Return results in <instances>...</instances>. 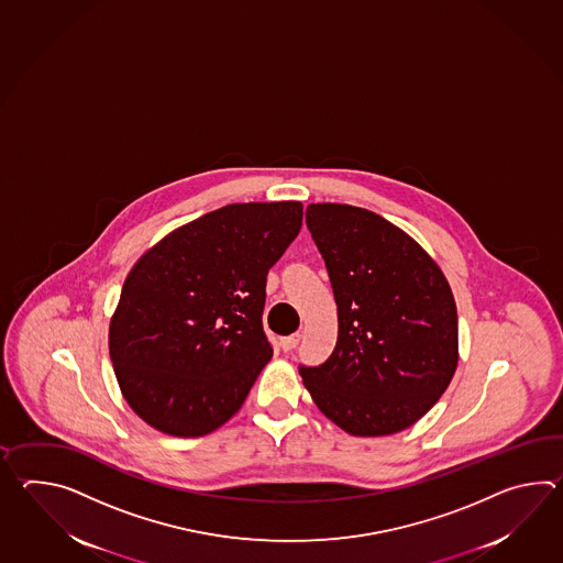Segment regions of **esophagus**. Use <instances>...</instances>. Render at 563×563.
<instances>
[{"label": "esophagus", "instance_id": "1", "mask_svg": "<svg viewBox=\"0 0 563 563\" xmlns=\"http://www.w3.org/2000/svg\"><path fill=\"white\" fill-rule=\"evenodd\" d=\"M300 333H292V335H288V338L280 339V347L283 351L295 350L297 345H299Z\"/></svg>", "mask_w": 563, "mask_h": 563}]
</instances>
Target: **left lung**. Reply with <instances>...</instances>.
Segmentation results:
<instances>
[{"mask_svg": "<svg viewBox=\"0 0 563 563\" xmlns=\"http://www.w3.org/2000/svg\"><path fill=\"white\" fill-rule=\"evenodd\" d=\"M305 222L338 302V345L300 365L317 408L353 437L412 426L449 388L459 317L449 280L398 225L347 203H309Z\"/></svg>", "mask_w": 563, "mask_h": 563, "instance_id": "obj_1", "label": "left lung"}]
</instances>
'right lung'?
I'll use <instances>...</instances> for the list:
<instances>
[{"mask_svg": "<svg viewBox=\"0 0 563 563\" xmlns=\"http://www.w3.org/2000/svg\"><path fill=\"white\" fill-rule=\"evenodd\" d=\"M300 224V201L230 203L139 258L109 329L114 375L139 418L194 438L240 410L273 357L266 275Z\"/></svg>", "mask_w": 563, "mask_h": 563, "instance_id": "right-lung-1", "label": "right lung"}]
</instances>
